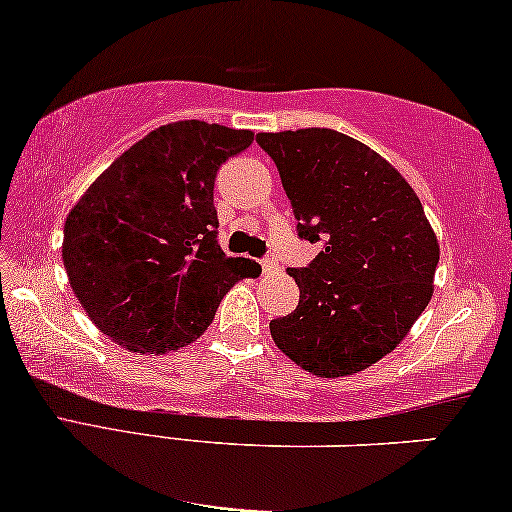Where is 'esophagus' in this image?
<instances>
[{
	"label": "esophagus",
	"mask_w": 512,
	"mask_h": 512,
	"mask_svg": "<svg viewBox=\"0 0 512 512\" xmlns=\"http://www.w3.org/2000/svg\"><path fill=\"white\" fill-rule=\"evenodd\" d=\"M261 268H263V272H275L277 270V263L272 261V258H263Z\"/></svg>",
	"instance_id": "esophagus-1"
}]
</instances>
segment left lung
Segmentation results:
<instances>
[{"mask_svg": "<svg viewBox=\"0 0 512 512\" xmlns=\"http://www.w3.org/2000/svg\"><path fill=\"white\" fill-rule=\"evenodd\" d=\"M280 171L301 240L322 242L294 313L272 341L315 376H348L395 350L433 296L440 247L411 185L378 152L334 129L258 134Z\"/></svg>", "mask_w": 512, "mask_h": 512, "instance_id": "1", "label": "left lung"}]
</instances>
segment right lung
<instances>
[{"label": "right lung", "mask_w": 512, "mask_h": 512, "mask_svg": "<svg viewBox=\"0 0 512 512\" xmlns=\"http://www.w3.org/2000/svg\"><path fill=\"white\" fill-rule=\"evenodd\" d=\"M254 134L199 119L150 131L70 211L63 265L91 322L134 353L195 341L228 289L254 275L218 244L216 174Z\"/></svg>", "instance_id": "obj_1"}]
</instances>
